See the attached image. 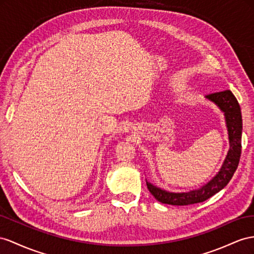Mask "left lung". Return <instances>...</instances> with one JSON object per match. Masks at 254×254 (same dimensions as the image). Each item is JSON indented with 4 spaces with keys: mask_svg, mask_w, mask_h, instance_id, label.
<instances>
[{
    "mask_svg": "<svg viewBox=\"0 0 254 254\" xmlns=\"http://www.w3.org/2000/svg\"><path fill=\"white\" fill-rule=\"evenodd\" d=\"M206 99L216 104L221 112L224 113L227 132H229L230 150L227 152L222 167L220 168L216 176L197 190L174 193L165 191L147 181L148 190L150 191L154 198L161 203L184 206L204 201L222 190L230 183L234 173L237 170L240 154H242L243 132V119L239 104L230 90L208 94L206 95Z\"/></svg>",
    "mask_w": 254,
    "mask_h": 254,
    "instance_id": "left-lung-1",
    "label": "left lung"
}]
</instances>
